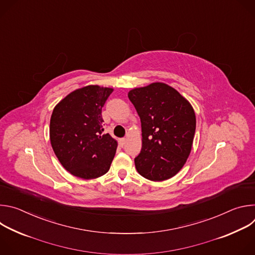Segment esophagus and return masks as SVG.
I'll list each match as a JSON object with an SVG mask.
<instances>
[{
    "instance_id": "obj_1",
    "label": "esophagus",
    "mask_w": 255,
    "mask_h": 255,
    "mask_svg": "<svg viewBox=\"0 0 255 255\" xmlns=\"http://www.w3.org/2000/svg\"><path fill=\"white\" fill-rule=\"evenodd\" d=\"M125 143H126V138H121V139H120V144H121V146H124Z\"/></svg>"
}]
</instances>
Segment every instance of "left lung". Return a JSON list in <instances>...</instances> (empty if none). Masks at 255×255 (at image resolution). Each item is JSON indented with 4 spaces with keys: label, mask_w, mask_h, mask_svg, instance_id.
Returning <instances> with one entry per match:
<instances>
[{
    "label": "left lung",
    "mask_w": 255,
    "mask_h": 255,
    "mask_svg": "<svg viewBox=\"0 0 255 255\" xmlns=\"http://www.w3.org/2000/svg\"><path fill=\"white\" fill-rule=\"evenodd\" d=\"M140 117L142 148L134 162L145 178L161 181L175 175L191 153L196 115L190 102L163 83L128 93Z\"/></svg>",
    "instance_id": "8db88e82"
}]
</instances>
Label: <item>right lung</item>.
<instances>
[{"mask_svg": "<svg viewBox=\"0 0 255 255\" xmlns=\"http://www.w3.org/2000/svg\"><path fill=\"white\" fill-rule=\"evenodd\" d=\"M111 88L87 86L68 94L53 109L49 135L61 165L72 175L93 179L111 166L117 141L103 134L102 108Z\"/></svg>", "mask_w": 255, "mask_h": 255, "instance_id": "1", "label": "right lung"}]
</instances>
